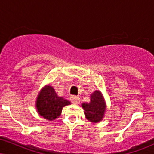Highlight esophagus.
Wrapping results in <instances>:
<instances>
[{"label":"esophagus","mask_w":154,"mask_h":154,"mask_svg":"<svg viewBox=\"0 0 154 154\" xmlns=\"http://www.w3.org/2000/svg\"><path fill=\"white\" fill-rule=\"evenodd\" d=\"M70 100L72 103L74 104H78L80 101V98H79V96L77 95H72L71 98H70Z\"/></svg>","instance_id":"esophagus-1"}]
</instances>
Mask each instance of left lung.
Segmentation results:
<instances>
[{"instance_id":"left-lung-1","label":"left lung","mask_w":154,"mask_h":154,"mask_svg":"<svg viewBox=\"0 0 154 154\" xmlns=\"http://www.w3.org/2000/svg\"><path fill=\"white\" fill-rule=\"evenodd\" d=\"M82 107L86 118L91 122H98L103 117L105 102L100 91H95L91 96L90 103H83Z\"/></svg>"}]
</instances>
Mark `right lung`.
<instances>
[{
    "mask_svg": "<svg viewBox=\"0 0 154 154\" xmlns=\"http://www.w3.org/2000/svg\"><path fill=\"white\" fill-rule=\"evenodd\" d=\"M71 104L62 97H59L51 86H46L39 93L36 106L40 116L48 120H54L59 117L62 108Z\"/></svg>",
    "mask_w": 154,
    "mask_h": 154,
    "instance_id": "add662e5",
    "label": "right lung"
}]
</instances>
